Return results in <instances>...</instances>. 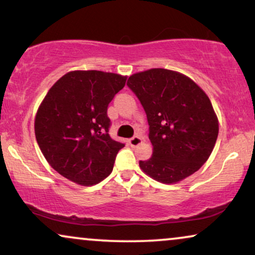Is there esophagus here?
<instances>
[{
  "label": "esophagus",
  "instance_id": "1",
  "mask_svg": "<svg viewBox=\"0 0 255 255\" xmlns=\"http://www.w3.org/2000/svg\"><path fill=\"white\" fill-rule=\"evenodd\" d=\"M141 142H142V138L137 135L132 136V137L129 138V141H128L129 145H130V146H137L138 144H141Z\"/></svg>",
  "mask_w": 255,
  "mask_h": 255
}]
</instances>
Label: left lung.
Instances as JSON below:
<instances>
[{
  "label": "left lung",
  "mask_w": 255,
  "mask_h": 255,
  "mask_svg": "<svg viewBox=\"0 0 255 255\" xmlns=\"http://www.w3.org/2000/svg\"><path fill=\"white\" fill-rule=\"evenodd\" d=\"M127 85L144 109L151 158L143 172L163 184L189 177L207 162L218 135V121L208 96L191 78L156 68L131 75Z\"/></svg>",
  "instance_id": "8db88e82"
}]
</instances>
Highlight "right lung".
<instances>
[{"instance_id":"obj_1","label":"right lung","mask_w":255,"mask_h":255,"mask_svg":"<svg viewBox=\"0 0 255 255\" xmlns=\"http://www.w3.org/2000/svg\"><path fill=\"white\" fill-rule=\"evenodd\" d=\"M127 77L98 70L70 71L46 95L34 121L49 165L78 185L91 186L113 170L125 143L111 137L107 107Z\"/></svg>"}]
</instances>
